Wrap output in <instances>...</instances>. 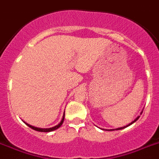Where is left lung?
<instances>
[{"label": "left lung", "mask_w": 159, "mask_h": 159, "mask_svg": "<svg viewBox=\"0 0 159 159\" xmlns=\"http://www.w3.org/2000/svg\"><path fill=\"white\" fill-rule=\"evenodd\" d=\"M141 113H142V112H141ZM139 118V116H138V117H137V118L135 119V120H134V121H132V122H131L130 124H129L128 125H126V126H124V127H121V128H119V129H117V130H118V129H124V128H125V127H127V126H129V125H132V124L133 123H134V122H135L136 120H138V119ZM111 130H113V129H111Z\"/></svg>", "instance_id": "left-lung-1"}]
</instances>
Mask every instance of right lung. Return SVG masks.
<instances>
[{"mask_svg":"<svg viewBox=\"0 0 159 159\" xmlns=\"http://www.w3.org/2000/svg\"><path fill=\"white\" fill-rule=\"evenodd\" d=\"M63 120H64V115H63V117H62L61 122H60V123L58 124L57 125L54 126V127H52V128H49V129H40V128H37V127H34V126L30 125H29V124H26V125H27L29 127H30L31 129H34V130H36V131H39V132H51V131H53V130H55V129H57L59 128L60 126L62 125V123H63Z\"/></svg>","mask_w":159,"mask_h":159,"instance_id":"obj_1","label":"right lung"}]
</instances>
